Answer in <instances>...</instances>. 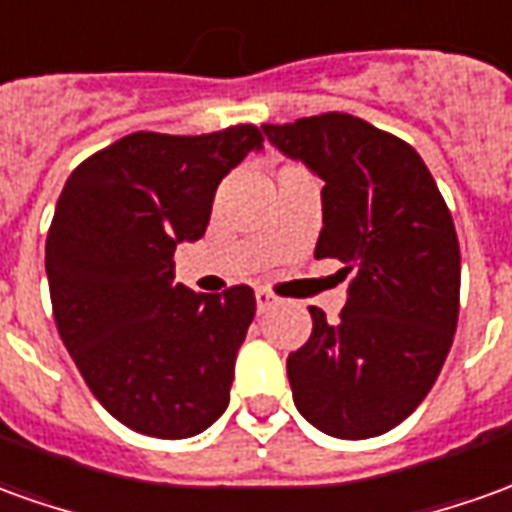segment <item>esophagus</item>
<instances>
[{
  "instance_id": "obj_1",
  "label": "esophagus",
  "mask_w": 512,
  "mask_h": 512,
  "mask_svg": "<svg viewBox=\"0 0 512 512\" xmlns=\"http://www.w3.org/2000/svg\"><path fill=\"white\" fill-rule=\"evenodd\" d=\"M257 299V313H266V310H271V307L277 305V296L271 291H266V288H260V291L255 293Z\"/></svg>"
}]
</instances>
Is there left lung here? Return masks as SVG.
I'll list each match as a JSON object with an SVG mask.
<instances>
[{"label": "left lung", "instance_id": "obj_1", "mask_svg": "<svg viewBox=\"0 0 512 512\" xmlns=\"http://www.w3.org/2000/svg\"><path fill=\"white\" fill-rule=\"evenodd\" d=\"M282 155L324 182L316 257L352 274L338 321L310 307V341L288 355L293 405L332 438L393 430L441 374L460 310L452 213L410 144L349 113L263 124Z\"/></svg>", "mask_w": 512, "mask_h": 512}]
</instances>
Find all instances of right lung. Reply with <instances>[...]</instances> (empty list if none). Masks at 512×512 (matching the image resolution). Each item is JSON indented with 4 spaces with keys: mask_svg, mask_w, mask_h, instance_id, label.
<instances>
[{
    "mask_svg": "<svg viewBox=\"0 0 512 512\" xmlns=\"http://www.w3.org/2000/svg\"><path fill=\"white\" fill-rule=\"evenodd\" d=\"M260 149L252 124L132 132L63 185L46 235L57 332L91 393L130 430L191 438L230 405L255 291L194 293L174 282V249L205 235L219 182Z\"/></svg>",
    "mask_w": 512,
    "mask_h": 512,
    "instance_id": "1",
    "label": "right lung"
}]
</instances>
